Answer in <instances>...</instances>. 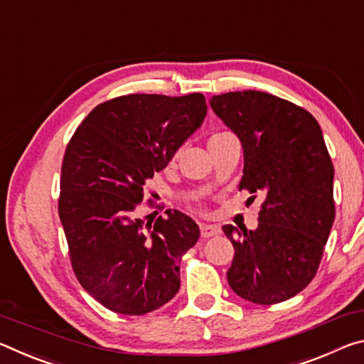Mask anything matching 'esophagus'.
I'll return each instance as SVG.
<instances>
[{
  "instance_id": "1",
  "label": "esophagus",
  "mask_w": 364,
  "mask_h": 364,
  "mask_svg": "<svg viewBox=\"0 0 364 364\" xmlns=\"http://www.w3.org/2000/svg\"><path fill=\"white\" fill-rule=\"evenodd\" d=\"M200 230H201V237H205V238H210V237L221 234V228H219V225H214V224H201Z\"/></svg>"
}]
</instances>
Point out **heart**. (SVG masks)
<instances>
[{
	"label": "heart",
	"mask_w": 364,
	"mask_h": 364,
	"mask_svg": "<svg viewBox=\"0 0 364 364\" xmlns=\"http://www.w3.org/2000/svg\"><path fill=\"white\" fill-rule=\"evenodd\" d=\"M225 135H229V134H216V135H213L211 136V140H216V139H221V136H225ZM210 140V141H211Z\"/></svg>",
	"instance_id": "obj_1"
}]
</instances>
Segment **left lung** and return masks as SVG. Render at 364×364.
I'll return each mask as SVG.
<instances>
[{
	"label": "left lung",
	"instance_id": "left-lung-1",
	"mask_svg": "<svg viewBox=\"0 0 364 364\" xmlns=\"http://www.w3.org/2000/svg\"><path fill=\"white\" fill-rule=\"evenodd\" d=\"M210 105L242 143L238 188L264 196L255 230L223 228L235 250L229 285L258 305L285 301L316 276L336 218L323 130L306 109L264 92L216 95Z\"/></svg>",
	"mask_w": 364,
	"mask_h": 364
}]
</instances>
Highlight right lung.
Returning a JSON list of instances; mask_svg holds the SVG:
<instances>
[{"mask_svg": "<svg viewBox=\"0 0 364 364\" xmlns=\"http://www.w3.org/2000/svg\"><path fill=\"white\" fill-rule=\"evenodd\" d=\"M201 93H135L98 105L65 148L59 219L83 289L105 308L141 316L181 289V258L200 228L181 211L139 216L143 187L206 117ZM153 223V221H151Z\"/></svg>", "mask_w": 364, "mask_h": 364, "instance_id": "1", "label": "right lung"}]
</instances>
